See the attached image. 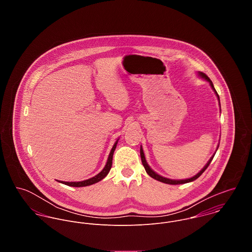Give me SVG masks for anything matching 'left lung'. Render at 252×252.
Returning a JSON list of instances; mask_svg holds the SVG:
<instances>
[{"instance_id": "left-lung-1", "label": "left lung", "mask_w": 252, "mask_h": 252, "mask_svg": "<svg viewBox=\"0 0 252 252\" xmlns=\"http://www.w3.org/2000/svg\"><path fill=\"white\" fill-rule=\"evenodd\" d=\"M198 75L201 77V78H203V79H205V80H207L209 83H210V85H211V87H212V89L214 90V92L216 93V97H217V100H218V103H219V107H220V100H219V96H218V94H217V92H216V89H215V86H214V84H213V82H212V80L210 79V77L207 75V74H205L204 72H198ZM221 110V109H220ZM218 146H219V144L217 145V148H216V150L218 149ZM140 152H141V158H142V162H143V165H144V169H145V172L147 173V175L149 176V177H151L152 179H154V180H158V181H161V182H164V183H167V184H183V183H188V182H191V181H193V180H197L206 170H207V168L209 167V165L211 164V162H212V160L214 159V157H215V154L210 158V160L208 161V163L204 166V168L198 173V174H196L194 177H192V178H189V179H185V180H171V179H168V178H164V177H162V176H160V175H158L157 173H155L150 167H149V165L147 164V162H146V160H145V156H144V150H143V146H141V150H140Z\"/></svg>"}]
</instances>
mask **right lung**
<instances>
[{
	"label": "right lung",
	"mask_w": 252,
	"mask_h": 252,
	"mask_svg": "<svg viewBox=\"0 0 252 252\" xmlns=\"http://www.w3.org/2000/svg\"><path fill=\"white\" fill-rule=\"evenodd\" d=\"M118 140H116V142L113 144L110 152H109V155H108V161H107V164L106 166L104 167V169L98 174L96 175L95 177L91 178V179H88L86 180H82V181H62V180H57L58 182H61L63 184H66V185H69V186H72V187H83V186H88V185H92L94 183H97L99 182L100 180L105 179L107 176H108L109 171H110V168H111V165H112V156H113V152L116 148V145L118 143Z\"/></svg>",
	"instance_id": "add662e5"
}]
</instances>
